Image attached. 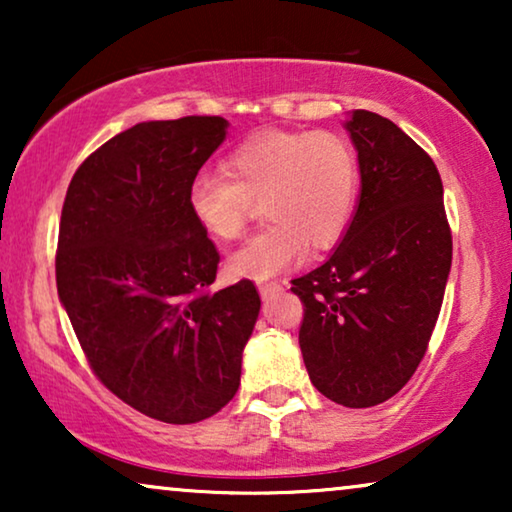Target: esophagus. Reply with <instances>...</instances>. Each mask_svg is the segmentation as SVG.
I'll list each match as a JSON object with an SVG mask.
<instances>
[{"mask_svg": "<svg viewBox=\"0 0 512 512\" xmlns=\"http://www.w3.org/2000/svg\"><path fill=\"white\" fill-rule=\"evenodd\" d=\"M279 291H282V284H277V282H263V284H258V293H261L263 300L275 298Z\"/></svg>", "mask_w": 512, "mask_h": 512, "instance_id": "esophagus-1", "label": "esophagus"}]
</instances>
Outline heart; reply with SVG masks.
I'll list each match as a JSON object with an SVG mask.
<instances>
[{"label":"heart","mask_w":512,"mask_h":512,"mask_svg":"<svg viewBox=\"0 0 512 512\" xmlns=\"http://www.w3.org/2000/svg\"><path fill=\"white\" fill-rule=\"evenodd\" d=\"M226 174H198L186 202L195 223L219 242L237 240L256 207L263 209L270 226L228 258L235 279L275 277L305 256L307 244L335 247L354 221L359 158L338 132H261L230 153Z\"/></svg>","instance_id":"heart-1"}]
</instances>
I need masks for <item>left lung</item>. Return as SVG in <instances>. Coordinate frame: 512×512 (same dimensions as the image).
I'll return each instance as SVG.
<instances>
[{"instance_id": "obj_1", "label": "left lung", "mask_w": 512, "mask_h": 512, "mask_svg": "<svg viewBox=\"0 0 512 512\" xmlns=\"http://www.w3.org/2000/svg\"><path fill=\"white\" fill-rule=\"evenodd\" d=\"M354 221L326 263L293 279L305 314L298 342L314 387L345 408L398 394L429 347L452 265L443 181L389 118L354 109Z\"/></svg>"}]
</instances>
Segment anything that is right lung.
I'll use <instances>...</instances> for the list:
<instances>
[{
    "instance_id": "1",
    "label": "right lung",
    "mask_w": 512,
    "mask_h": 512,
    "mask_svg": "<svg viewBox=\"0 0 512 512\" xmlns=\"http://www.w3.org/2000/svg\"><path fill=\"white\" fill-rule=\"evenodd\" d=\"M221 116L146 121L83 160L60 216L55 279L100 382L167 424L212 417L237 394L261 298L249 279L209 291L219 251L188 209Z\"/></svg>"
}]
</instances>
